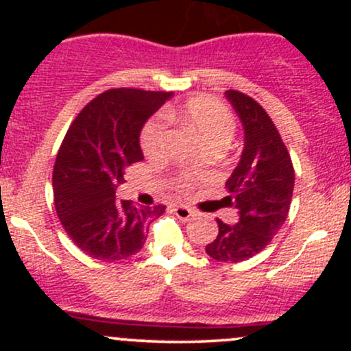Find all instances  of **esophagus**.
Returning <instances> with one entry per match:
<instances>
[{
  "mask_svg": "<svg viewBox=\"0 0 351 351\" xmlns=\"http://www.w3.org/2000/svg\"><path fill=\"white\" fill-rule=\"evenodd\" d=\"M173 211H175V215L180 217L181 221H188L189 217L193 216V211L186 206H183V204H178V206L173 208Z\"/></svg>",
  "mask_w": 351,
  "mask_h": 351,
  "instance_id": "obj_1",
  "label": "esophagus"
}]
</instances>
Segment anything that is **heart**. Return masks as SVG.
Listing matches in <instances>:
<instances>
[{"label":"heart","instance_id":"b5f03b06","mask_svg":"<svg viewBox=\"0 0 351 351\" xmlns=\"http://www.w3.org/2000/svg\"><path fill=\"white\" fill-rule=\"evenodd\" d=\"M170 117H178L188 125L201 142L209 145L213 142H228L234 134V119L219 100L206 97H195L188 100L180 112H171ZM167 120L163 115H156L145 125L142 132V147L147 155L155 156L163 150L165 140H167ZM188 176H184L181 186L189 184Z\"/></svg>","mask_w":351,"mask_h":351}]
</instances>
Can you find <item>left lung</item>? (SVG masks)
Returning a JSON list of instances; mask_svg holds the SVG:
<instances>
[{
  "instance_id": "obj_1",
  "label": "left lung",
  "mask_w": 351,
  "mask_h": 351,
  "mask_svg": "<svg viewBox=\"0 0 351 351\" xmlns=\"http://www.w3.org/2000/svg\"><path fill=\"white\" fill-rule=\"evenodd\" d=\"M239 117L244 148L226 181L224 201L239 215L236 224L217 221L219 232L206 245L219 263H241L259 254L279 232L291 209L293 167L276 125L256 100L237 90L224 92Z\"/></svg>"
}]
</instances>
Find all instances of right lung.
Instances as JSON below:
<instances>
[{
  "label": "right lung",
  "mask_w": 351,
  "mask_h": 351,
  "mask_svg": "<svg viewBox=\"0 0 351 351\" xmlns=\"http://www.w3.org/2000/svg\"><path fill=\"white\" fill-rule=\"evenodd\" d=\"M171 92L112 88L84 107L56 158L52 186L60 224L80 251L99 261H120L143 247L162 204L136 206L115 198L125 168L143 160L140 134Z\"/></svg>",
  "instance_id": "add662e5"
}]
</instances>
